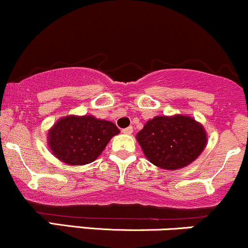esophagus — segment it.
<instances>
[{
    "mask_svg": "<svg viewBox=\"0 0 248 248\" xmlns=\"http://www.w3.org/2000/svg\"><path fill=\"white\" fill-rule=\"evenodd\" d=\"M122 133L126 134V135H130L133 133V127H127L124 129H122Z\"/></svg>",
    "mask_w": 248,
    "mask_h": 248,
    "instance_id": "34e87169",
    "label": "esophagus"
}]
</instances>
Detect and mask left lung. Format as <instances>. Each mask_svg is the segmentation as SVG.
Listing matches in <instances>:
<instances>
[{"label": "left lung", "instance_id": "left-lung-1", "mask_svg": "<svg viewBox=\"0 0 248 248\" xmlns=\"http://www.w3.org/2000/svg\"><path fill=\"white\" fill-rule=\"evenodd\" d=\"M147 160L166 170L189 166L203 153L207 134L201 122L189 115L155 116L136 134Z\"/></svg>", "mask_w": 248, "mask_h": 248}]
</instances>
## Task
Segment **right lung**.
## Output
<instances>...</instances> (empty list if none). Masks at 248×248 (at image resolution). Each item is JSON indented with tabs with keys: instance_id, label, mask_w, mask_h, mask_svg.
<instances>
[{
	"instance_id": "add662e5",
	"label": "right lung",
	"mask_w": 248,
	"mask_h": 248,
	"mask_svg": "<svg viewBox=\"0 0 248 248\" xmlns=\"http://www.w3.org/2000/svg\"><path fill=\"white\" fill-rule=\"evenodd\" d=\"M119 133V128L110 121L93 115H66L49 129L47 146L62 163L84 166L95 161Z\"/></svg>"
}]
</instances>
